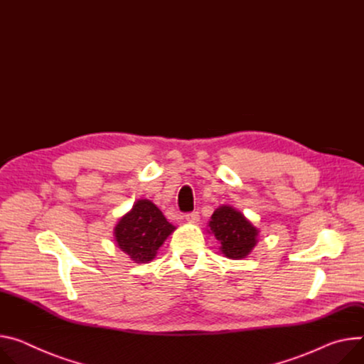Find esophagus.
Masks as SVG:
<instances>
[{
	"mask_svg": "<svg viewBox=\"0 0 364 364\" xmlns=\"http://www.w3.org/2000/svg\"><path fill=\"white\" fill-rule=\"evenodd\" d=\"M185 218H186V221H188V223L196 224V223L199 221V214H198V211H193V213L186 214V215H185Z\"/></svg>",
	"mask_w": 364,
	"mask_h": 364,
	"instance_id": "esophagus-1",
	"label": "esophagus"
}]
</instances>
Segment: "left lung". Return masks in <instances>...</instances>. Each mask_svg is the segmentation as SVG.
<instances>
[{
  "label": "left lung",
  "instance_id": "1",
  "mask_svg": "<svg viewBox=\"0 0 364 364\" xmlns=\"http://www.w3.org/2000/svg\"><path fill=\"white\" fill-rule=\"evenodd\" d=\"M208 232L220 241V252L232 260L247 257L259 241V228L231 205L218 207L208 223Z\"/></svg>",
  "mask_w": 364,
  "mask_h": 364
}]
</instances>
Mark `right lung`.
I'll return each instance as SVG.
<instances>
[{"label": "right lung", "instance_id": "1", "mask_svg": "<svg viewBox=\"0 0 364 364\" xmlns=\"http://www.w3.org/2000/svg\"><path fill=\"white\" fill-rule=\"evenodd\" d=\"M175 228L150 199H137L114 227V240L134 263H149Z\"/></svg>", "mask_w": 364, "mask_h": 364}]
</instances>
